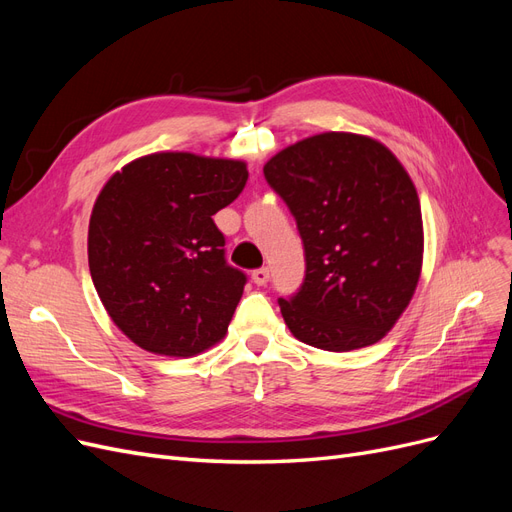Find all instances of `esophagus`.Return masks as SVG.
I'll use <instances>...</instances> for the list:
<instances>
[{"label":"esophagus","mask_w":512,"mask_h":512,"mask_svg":"<svg viewBox=\"0 0 512 512\" xmlns=\"http://www.w3.org/2000/svg\"><path fill=\"white\" fill-rule=\"evenodd\" d=\"M252 282L256 286H265L269 282V269L267 267H260V269L252 271Z\"/></svg>","instance_id":"esophagus-1"}]
</instances>
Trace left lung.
I'll return each mask as SVG.
<instances>
[{"label": "left lung", "mask_w": 512, "mask_h": 512, "mask_svg": "<svg viewBox=\"0 0 512 512\" xmlns=\"http://www.w3.org/2000/svg\"><path fill=\"white\" fill-rule=\"evenodd\" d=\"M265 179L305 247L301 288L277 301L290 333L329 352L380 342L423 265L421 205L404 166L374 138L324 132L273 156Z\"/></svg>", "instance_id": "1"}]
</instances>
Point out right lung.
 I'll use <instances>...</instances> for the list:
<instances>
[{
    "label": "right lung",
    "instance_id": "add662e5",
    "mask_svg": "<svg viewBox=\"0 0 512 512\" xmlns=\"http://www.w3.org/2000/svg\"><path fill=\"white\" fill-rule=\"evenodd\" d=\"M245 181V162L168 151L130 162L102 188L89 220V271L136 346L194 356L226 335L247 275L226 262L213 215Z\"/></svg>",
    "mask_w": 512,
    "mask_h": 512
}]
</instances>
